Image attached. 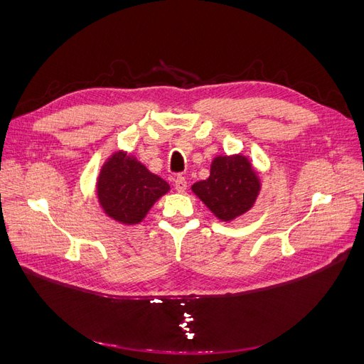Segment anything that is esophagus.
I'll use <instances>...</instances> for the list:
<instances>
[{"label":"esophagus","mask_w":364,"mask_h":364,"mask_svg":"<svg viewBox=\"0 0 364 364\" xmlns=\"http://www.w3.org/2000/svg\"><path fill=\"white\" fill-rule=\"evenodd\" d=\"M174 188L178 193H185L186 191V181L185 178H182V176H178L174 181Z\"/></svg>","instance_id":"1"}]
</instances>
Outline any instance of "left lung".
Listing matches in <instances>:
<instances>
[{
  "label": "left lung",
  "instance_id": "8db88e82",
  "mask_svg": "<svg viewBox=\"0 0 364 364\" xmlns=\"http://www.w3.org/2000/svg\"><path fill=\"white\" fill-rule=\"evenodd\" d=\"M191 191L220 222H234L255 205L261 178L250 159L241 153L213 159L209 178L196 182Z\"/></svg>",
  "mask_w": 364,
  "mask_h": 364
}]
</instances>
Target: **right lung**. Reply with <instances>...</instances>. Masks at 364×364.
<instances>
[{
  "mask_svg": "<svg viewBox=\"0 0 364 364\" xmlns=\"http://www.w3.org/2000/svg\"><path fill=\"white\" fill-rule=\"evenodd\" d=\"M168 191L167 182L124 150L114 151L97 178V199L105 214L126 226L139 225Z\"/></svg>",
  "mask_w": 364,
  "mask_h": 364,
  "instance_id": "1",
  "label": "right lung"
}]
</instances>
